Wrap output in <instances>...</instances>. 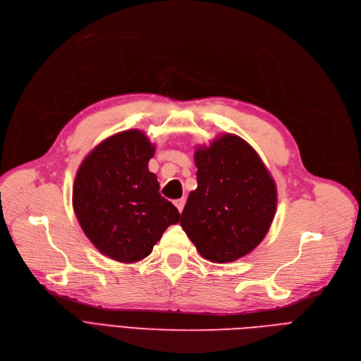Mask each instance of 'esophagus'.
I'll list each match as a JSON object with an SVG mask.
<instances>
[{"label":"esophagus","instance_id":"1","mask_svg":"<svg viewBox=\"0 0 361 361\" xmlns=\"http://www.w3.org/2000/svg\"><path fill=\"white\" fill-rule=\"evenodd\" d=\"M174 204H176V207L178 209V212L181 214V211L184 209V204H185V200L184 199H177L176 202H174Z\"/></svg>","mask_w":361,"mask_h":361}]
</instances>
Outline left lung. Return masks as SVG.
Listing matches in <instances>:
<instances>
[{
  "instance_id": "left-lung-1",
  "label": "left lung",
  "mask_w": 361,
  "mask_h": 361,
  "mask_svg": "<svg viewBox=\"0 0 361 361\" xmlns=\"http://www.w3.org/2000/svg\"><path fill=\"white\" fill-rule=\"evenodd\" d=\"M197 187L181 214V226L204 259L234 262L268 234L276 211V185L257 152L225 135L195 152Z\"/></svg>"
}]
</instances>
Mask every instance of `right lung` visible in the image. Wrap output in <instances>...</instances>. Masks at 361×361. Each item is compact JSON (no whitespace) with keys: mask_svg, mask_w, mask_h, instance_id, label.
<instances>
[{"mask_svg":"<svg viewBox=\"0 0 361 361\" xmlns=\"http://www.w3.org/2000/svg\"><path fill=\"white\" fill-rule=\"evenodd\" d=\"M154 155L155 145L143 131H121L94 147L74 178L73 209L82 230L102 255L121 263L149 256L180 221L147 168Z\"/></svg>","mask_w":361,"mask_h":361,"instance_id":"add662e5","label":"right lung"}]
</instances>
